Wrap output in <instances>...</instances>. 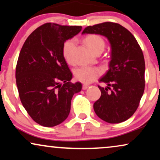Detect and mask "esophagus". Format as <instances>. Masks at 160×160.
Wrapping results in <instances>:
<instances>
[{
  "instance_id": "obj_1",
  "label": "esophagus",
  "mask_w": 160,
  "mask_h": 160,
  "mask_svg": "<svg viewBox=\"0 0 160 160\" xmlns=\"http://www.w3.org/2000/svg\"><path fill=\"white\" fill-rule=\"evenodd\" d=\"M88 87H89V86H88V85H87V84H83V85H82V89H83V90H86V89H87V88H88Z\"/></svg>"
}]
</instances>
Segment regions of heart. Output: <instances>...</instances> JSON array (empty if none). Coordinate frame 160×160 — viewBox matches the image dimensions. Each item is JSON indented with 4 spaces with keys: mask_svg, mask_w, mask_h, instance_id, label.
<instances>
[{
    "mask_svg": "<svg viewBox=\"0 0 160 160\" xmlns=\"http://www.w3.org/2000/svg\"><path fill=\"white\" fill-rule=\"evenodd\" d=\"M85 42L93 52H95L98 49L103 50L105 46L104 40L102 38L96 35H88L85 39ZM75 46L76 40L72 39L66 41L62 48L63 57L69 63H72L73 61V53ZM100 69L92 66H82L77 68L74 72V76L77 80L83 83H90L94 81L100 75Z\"/></svg>",
    "mask_w": 160,
    "mask_h": 160,
    "instance_id": "b5f03b06",
    "label": "heart"
}]
</instances>
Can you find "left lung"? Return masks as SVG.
I'll list each match as a JSON object with an SVG mask.
<instances>
[{
    "label": "left lung",
    "mask_w": 160,
    "mask_h": 160,
    "mask_svg": "<svg viewBox=\"0 0 160 160\" xmlns=\"http://www.w3.org/2000/svg\"><path fill=\"white\" fill-rule=\"evenodd\" d=\"M105 36L111 44V61L107 73L98 86L101 96L94 110L101 120L120 123L132 116L138 108L145 89V60L134 35L122 26L112 22L87 26L82 32Z\"/></svg>",
    "instance_id": "1"
}]
</instances>
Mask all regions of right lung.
Returning a JSON list of instances; mask_svg holds the SVG:
<instances>
[{
    "label": "right lung",
    "instance_id": "add662e5",
    "mask_svg": "<svg viewBox=\"0 0 160 160\" xmlns=\"http://www.w3.org/2000/svg\"><path fill=\"white\" fill-rule=\"evenodd\" d=\"M81 29L46 23L32 32L21 48L16 84L24 108L40 125L53 127L63 122L72 97L82 89L80 82H70L72 74L62 54L64 43Z\"/></svg>",
    "mask_w": 160,
    "mask_h": 160
}]
</instances>
